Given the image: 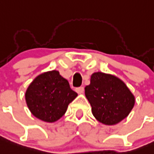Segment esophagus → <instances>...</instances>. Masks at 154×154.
<instances>
[{
  "mask_svg": "<svg viewBox=\"0 0 154 154\" xmlns=\"http://www.w3.org/2000/svg\"><path fill=\"white\" fill-rule=\"evenodd\" d=\"M75 91L78 94H83V91H84V88L83 87H79V88H76Z\"/></svg>",
  "mask_w": 154,
  "mask_h": 154,
  "instance_id": "esophagus-1",
  "label": "esophagus"
}]
</instances>
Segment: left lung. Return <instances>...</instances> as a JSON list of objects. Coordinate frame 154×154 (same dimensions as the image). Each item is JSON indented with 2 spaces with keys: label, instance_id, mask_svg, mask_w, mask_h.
<instances>
[{
  "label": "left lung",
  "instance_id": "8db88e82",
  "mask_svg": "<svg viewBox=\"0 0 154 154\" xmlns=\"http://www.w3.org/2000/svg\"><path fill=\"white\" fill-rule=\"evenodd\" d=\"M85 96L95 118L105 125L120 123L135 104L133 94L120 79L100 71L91 75L90 84L85 87Z\"/></svg>",
  "mask_w": 154,
  "mask_h": 154
}]
</instances>
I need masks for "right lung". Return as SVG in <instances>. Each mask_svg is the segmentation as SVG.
Segmentation results:
<instances>
[{
	"label": "right lung",
	"instance_id": "obj_1",
	"mask_svg": "<svg viewBox=\"0 0 154 154\" xmlns=\"http://www.w3.org/2000/svg\"><path fill=\"white\" fill-rule=\"evenodd\" d=\"M78 94L58 71H46L32 81L26 89V102L36 118L45 122L59 120Z\"/></svg>",
	"mask_w": 154,
	"mask_h": 154
}]
</instances>
